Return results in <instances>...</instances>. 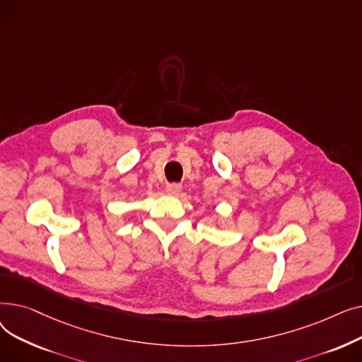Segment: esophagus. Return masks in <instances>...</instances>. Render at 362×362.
Segmentation results:
<instances>
[{"mask_svg": "<svg viewBox=\"0 0 362 362\" xmlns=\"http://www.w3.org/2000/svg\"><path fill=\"white\" fill-rule=\"evenodd\" d=\"M180 191H182V185H179V183H168L165 186V192L168 195H177Z\"/></svg>", "mask_w": 362, "mask_h": 362, "instance_id": "obj_1", "label": "esophagus"}]
</instances>
